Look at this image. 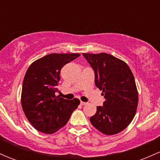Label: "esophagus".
<instances>
[{
	"label": "esophagus",
	"mask_w": 160,
	"mask_h": 160,
	"mask_svg": "<svg viewBox=\"0 0 160 160\" xmlns=\"http://www.w3.org/2000/svg\"><path fill=\"white\" fill-rule=\"evenodd\" d=\"M80 104H81V105H86V104H87V103H86V102H80Z\"/></svg>",
	"instance_id": "34e87169"
}]
</instances>
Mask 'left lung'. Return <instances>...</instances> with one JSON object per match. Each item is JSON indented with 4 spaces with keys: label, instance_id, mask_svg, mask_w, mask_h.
Segmentation results:
<instances>
[{
    "label": "left lung",
    "instance_id": "8db88e82",
    "mask_svg": "<svg viewBox=\"0 0 160 160\" xmlns=\"http://www.w3.org/2000/svg\"><path fill=\"white\" fill-rule=\"evenodd\" d=\"M95 72V86L105 101L90 117L92 126L106 135L124 130L135 117L138 102L133 74L126 62L108 53H82Z\"/></svg>",
    "mask_w": 160,
    "mask_h": 160
}]
</instances>
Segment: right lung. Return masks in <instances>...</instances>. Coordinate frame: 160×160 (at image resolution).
Wrapping results in <instances>:
<instances>
[{
	"mask_svg": "<svg viewBox=\"0 0 160 160\" xmlns=\"http://www.w3.org/2000/svg\"><path fill=\"white\" fill-rule=\"evenodd\" d=\"M78 53H52L36 60L25 75L21 102L31 124L38 131L52 134L65 126L80 100H68L58 91L60 71L66 64L80 56Z\"/></svg>",
	"mask_w": 160,
	"mask_h": 160,
	"instance_id": "obj_1",
	"label": "right lung"
}]
</instances>
